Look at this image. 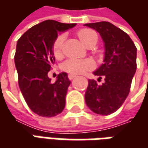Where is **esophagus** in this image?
<instances>
[{
  "label": "esophagus",
  "instance_id": "esophagus-1",
  "mask_svg": "<svg viewBox=\"0 0 148 148\" xmlns=\"http://www.w3.org/2000/svg\"><path fill=\"white\" fill-rule=\"evenodd\" d=\"M75 77H76V75H75V74H68V78H69L70 80H72V79H74Z\"/></svg>",
  "mask_w": 148,
  "mask_h": 148
}]
</instances>
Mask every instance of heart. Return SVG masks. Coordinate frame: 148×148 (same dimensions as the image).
I'll use <instances>...</instances> for the list:
<instances>
[{
  "label": "heart",
  "mask_w": 148,
  "mask_h": 148,
  "mask_svg": "<svg viewBox=\"0 0 148 148\" xmlns=\"http://www.w3.org/2000/svg\"><path fill=\"white\" fill-rule=\"evenodd\" d=\"M77 36L84 45L86 47L94 38H97L95 32L90 28H82L77 32ZM64 36L59 35L53 42V53L56 58L62 55L63 47ZM93 64L88 59H68L61 66L62 71L70 74H82L86 71L92 69Z\"/></svg>",
  "instance_id": "heart-1"
}]
</instances>
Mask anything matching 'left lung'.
Masks as SVG:
<instances>
[{"label":"left lung","instance_id":"1","mask_svg":"<svg viewBox=\"0 0 148 148\" xmlns=\"http://www.w3.org/2000/svg\"><path fill=\"white\" fill-rule=\"evenodd\" d=\"M85 26L98 32L105 42L104 63L93 74L105 82L98 85L89 79L85 100L93 112L109 115L117 110L127 98L136 71V47L129 36L109 22L101 21Z\"/></svg>","mask_w":148,"mask_h":148}]
</instances>
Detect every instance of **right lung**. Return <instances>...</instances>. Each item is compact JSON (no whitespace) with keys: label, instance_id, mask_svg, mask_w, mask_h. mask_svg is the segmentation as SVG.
Segmentation results:
<instances>
[{"label":"right lung","instance_id":"1","mask_svg":"<svg viewBox=\"0 0 148 148\" xmlns=\"http://www.w3.org/2000/svg\"><path fill=\"white\" fill-rule=\"evenodd\" d=\"M47 20L24 32L16 44L15 65L22 95L36 114L51 117L64 109L66 96L71 82L66 73H60L55 82L47 76L55 62L53 42L58 32L74 27Z\"/></svg>","mask_w":148,"mask_h":148}]
</instances>
